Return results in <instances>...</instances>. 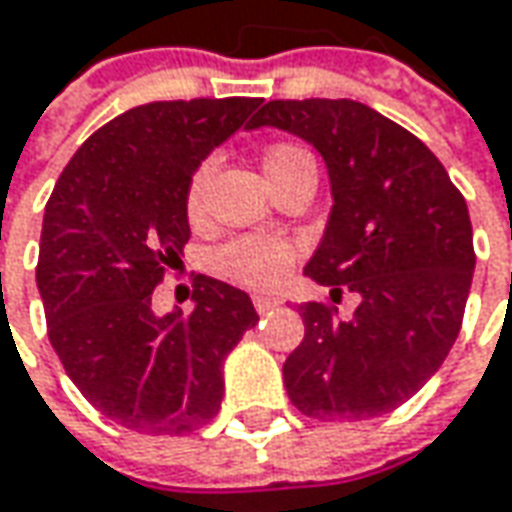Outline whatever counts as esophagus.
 Here are the masks:
<instances>
[{
  "instance_id": "34e87169",
  "label": "esophagus",
  "mask_w": 512,
  "mask_h": 512,
  "mask_svg": "<svg viewBox=\"0 0 512 512\" xmlns=\"http://www.w3.org/2000/svg\"><path fill=\"white\" fill-rule=\"evenodd\" d=\"M252 303H255V309L263 314V311L277 309L283 300H280V297H274V294H260V291H257V294H252Z\"/></svg>"
}]
</instances>
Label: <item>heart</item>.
Instances as JSON below:
<instances>
[{"label": "heart", "mask_w": 512, "mask_h": 512, "mask_svg": "<svg viewBox=\"0 0 512 512\" xmlns=\"http://www.w3.org/2000/svg\"><path fill=\"white\" fill-rule=\"evenodd\" d=\"M303 169H317V164L311 152L297 144L280 141V144H272L263 155V172L272 189ZM209 175H212V161H203L201 167L192 172L189 186H186V215L192 221L201 218ZM291 260H294V246L289 240L274 238V235H243V238L229 240L218 252L221 272L243 286H272L286 274Z\"/></svg>", "instance_id": "b5f03b06"}]
</instances>
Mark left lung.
Wrapping results in <instances>:
<instances>
[{"label":"left lung","instance_id":"left-lung-1","mask_svg":"<svg viewBox=\"0 0 512 512\" xmlns=\"http://www.w3.org/2000/svg\"><path fill=\"white\" fill-rule=\"evenodd\" d=\"M277 127L323 155L326 235L306 277L360 294L354 317L303 303V343L283 362L294 408L323 422L382 416L414 397L459 337L473 280L462 192L414 133L351 98L269 101L249 130Z\"/></svg>","mask_w":512,"mask_h":512}]
</instances>
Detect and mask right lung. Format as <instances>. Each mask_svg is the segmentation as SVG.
Here are the masks:
<instances>
[{
	"label": "right lung",
	"mask_w": 512,
	"mask_h": 512,
	"mask_svg": "<svg viewBox=\"0 0 512 512\" xmlns=\"http://www.w3.org/2000/svg\"><path fill=\"white\" fill-rule=\"evenodd\" d=\"M260 98L141 104L90 135L45 206L36 286L47 337L84 399L118 425L181 436L223 399V360L257 323L246 291L195 277L189 317L152 291L189 240L186 186Z\"/></svg>",
	"instance_id": "obj_1"
}]
</instances>
